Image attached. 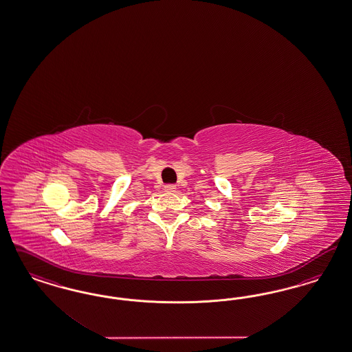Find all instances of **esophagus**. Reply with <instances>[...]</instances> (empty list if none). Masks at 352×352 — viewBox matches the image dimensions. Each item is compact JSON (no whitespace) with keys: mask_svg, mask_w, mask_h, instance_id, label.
Instances as JSON below:
<instances>
[{"mask_svg":"<svg viewBox=\"0 0 352 352\" xmlns=\"http://www.w3.org/2000/svg\"><path fill=\"white\" fill-rule=\"evenodd\" d=\"M164 190H165V192H175L177 186H175V184H166V186L164 187Z\"/></svg>","mask_w":352,"mask_h":352,"instance_id":"obj_1","label":"esophagus"}]
</instances>
